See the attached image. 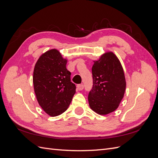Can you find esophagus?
<instances>
[{
	"instance_id": "34e87169",
	"label": "esophagus",
	"mask_w": 158,
	"mask_h": 158,
	"mask_svg": "<svg viewBox=\"0 0 158 158\" xmlns=\"http://www.w3.org/2000/svg\"><path fill=\"white\" fill-rule=\"evenodd\" d=\"M77 88H78V90H80V91L82 90V89H84V85H83L82 84L77 85Z\"/></svg>"
}]
</instances>
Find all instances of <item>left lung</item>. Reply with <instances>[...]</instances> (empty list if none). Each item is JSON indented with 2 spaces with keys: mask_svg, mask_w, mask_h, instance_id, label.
<instances>
[{
  "mask_svg": "<svg viewBox=\"0 0 158 158\" xmlns=\"http://www.w3.org/2000/svg\"><path fill=\"white\" fill-rule=\"evenodd\" d=\"M93 87L88 95L90 108L99 114H107L118 108L124 97L126 80L123 66L113 52L94 61Z\"/></svg>",
  "mask_w": 158,
  "mask_h": 158,
  "instance_id": "left-lung-1",
  "label": "left lung"
}]
</instances>
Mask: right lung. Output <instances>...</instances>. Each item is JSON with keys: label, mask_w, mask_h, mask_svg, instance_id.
Masks as SVG:
<instances>
[{"label": "right lung", "mask_w": 158, "mask_h": 158, "mask_svg": "<svg viewBox=\"0 0 158 158\" xmlns=\"http://www.w3.org/2000/svg\"><path fill=\"white\" fill-rule=\"evenodd\" d=\"M67 60L55 49L42 54L35 65L33 83L36 98L44 111L56 117L68 109L76 93L66 69Z\"/></svg>", "instance_id": "1"}]
</instances>
